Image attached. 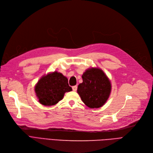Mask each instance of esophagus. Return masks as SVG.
<instances>
[{"label":"esophagus","instance_id":"obj_1","mask_svg":"<svg viewBox=\"0 0 153 153\" xmlns=\"http://www.w3.org/2000/svg\"><path fill=\"white\" fill-rule=\"evenodd\" d=\"M77 86H72V90L73 91H76L77 90Z\"/></svg>","mask_w":153,"mask_h":153}]
</instances>
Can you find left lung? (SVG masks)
I'll return each instance as SVG.
<instances>
[{"label":"left lung","mask_w":153,"mask_h":153,"mask_svg":"<svg viewBox=\"0 0 153 153\" xmlns=\"http://www.w3.org/2000/svg\"><path fill=\"white\" fill-rule=\"evenodd\" d=\"M82 82L77 87L82 101L90 108H99L109 97L111 85L106 75L100 68H91L82 76Z\"/></svg>","instance_id":"obj_1"}]
</instances>
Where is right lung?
<instances>
[{
	"label": "right lung",
	"instance_id": "right-lung-1",
	"mask_svg": "<svg viewBox=\"0 0 153 153\" xmlns=\"http://www.w3.org/2000/svg\"><path fill=\"white\" fill-rule=\"evenodd\" d=\"M39 101L44 105H55L61 100L65 92L72 91L68 79L62 74L57 72L43 76L35 88Z\"/></svg>",
	"mask_w": 153,
	"mask_h": 153
}]
</instances>
